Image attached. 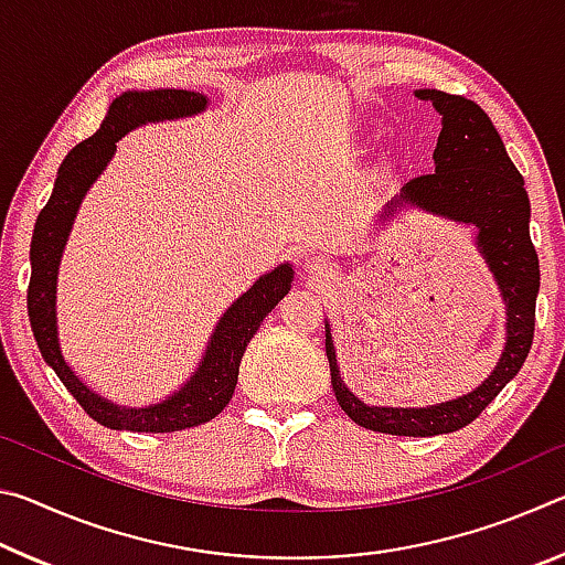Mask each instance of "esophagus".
<instances>
[{
  "instance_id": "esophagus-1",
  "label": "esophagus",
  "mask_w": 565,
  "mask_h": 565,
  "mask_svg": "<svg viewBox=\"0 0 565 565\" xmlns=\"http://www.w3.org/2000/svg\"><path fill=\"white\" fill-rule=\"evenodd\" d=\"M303 269L306 274L317 276V279H333V276H337V266L329 259H323V256H311V259H306Z\"/></svg>"
}]
</instances>
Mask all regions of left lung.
Returning a JSON list of instances; mask_svg holds the SVG:
<instances>
[{"instance_id":"8db88e82","label":"left lung","mask_w":565,"mask_h":565,"mask_svg":"<svg viewBox=\"0 0 565 565\" xmlns=\"http://www.w3.org/2000/svg\"><path fill=\"white\" fill-rule=\"evenodd\" d=\"M414 94L431 102L441 114V134L434 149L436 169L434 174L406 181L381 209L374 226L386 228L404 209L473 226L478 254L489 264L505 303V343L491 374L463 396L420 408L369 406L343 384L331 323L327 321V356L339 406L359 426L391 436L451 434L471 424L519 374L529 356L535 327V296L541 286L539 254L529 232V194L489 114L476 102L456 94L438 89H416Z\"/></svg>"}]
</instances>
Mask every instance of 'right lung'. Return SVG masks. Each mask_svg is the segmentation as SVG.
Segmentation results:
<instances>
[{
    "mask_svg": "<svg viewBox=\"0 0 565 565\" xmlns=\"http://www.w3.org/2000/svg\"><path fill=\"white\" fill-rule=\"evenodd\" d=\"M209 107L206 94L191 89H131L119 94L109 104L97 134L76 145L56 171V181L46 206L36 216L32 234V279L26 291V309L30 323L44 361L54 369L70 394L79 401V406L107 428L137 434H169L206 424L224 411L232 401L238 363L262 321L291 289L294 269L289 262L274 266L269 274L259 276L248 291L228 306L216 321L209 339L204 356L191 376L174 394L164 396L149 406H119L114 401L99 396L74 374L66 363L60 343V327H56V279L64 246L70 242L76 212L102 171L117 151V141L131 129L149 121L184 119L202 114Z\"/></svg>",
    "mask_w": 565,
    "mask_h": 565,
    "instance_id": "add662e5",
    "label": "right lung"
}]
</instances>
